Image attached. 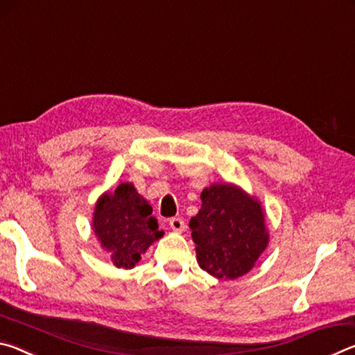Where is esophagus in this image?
<instances>
[{
    "instance_id": "1",
    "label": "esophagus",
    "mask_w": 355,
    "mask_h": 355,
    "mask_svg": "<svg viewBox=\"0 0 355 355\" xmlns=\"http://www.w3.org/2000/svg\"><path fill=\"white\" fill-rule=\"evenodd\" d=\"M169 225H171L172 230L177 232V233H183L184 228H186V224H184V220L182 218H172L169 220Z\"/></svg>"
}]
</instances>
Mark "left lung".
<instances>
[{
  "label": "left lung",
  "mask_w": 355,
  "mask_h": 355,
  "mask_svg": "<svg viewBox=\"0 0 355 355\" xmlns=\"http://www.w3.org/2000/svg\"><path fill=\"white\" fill-rule=\"evenodd\" d=\"M202 207L189 220L199 266L220 280L252 271L269 244L261 202L235 183H213L202 191Z\"/></svg>",
  "instance_id": "8db88e82"
}]
</instances>
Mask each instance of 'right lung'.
<instances>
[{
    "instance_id": "right-lung-1",
    "label": "right lung",
    "mask_w": 355,
    "mask_h": 355,
    "mask_svg": "<svg viewBox=\"0 0 355 355\" xmlns=\"http://www.w3.org/2000/svg\"><path fill=\"white\" fill-rule=\"evenodd\" d=\"M152 207L130 182L105 191L94 207L92 230L114 266L131 269L155 241L164 235Z\"/></svg>"
}]
</instances>
